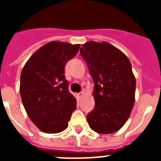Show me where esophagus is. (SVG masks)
Wrapping results in <instances>:
<instances>
[{
    "instance_id": "1",
    "label": "esophagus",
    "mask_w": 161,
    "mask_h": 161,
    "mask_svg": "<svg viewBox=\"0 0 161 161\" xmlns=\"http://www.w3.org/2000/svg\"><path fill=\"white\" fill-rule=\"evenodd\" d=\"M82 95H83V92H81V93H78L77 96L79 97H81Z\"/></svg>"
}]
</instances>
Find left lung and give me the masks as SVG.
<instances>
[{
  "label": "left lung",
  "mask_w": 161,
  "mask_h": 161,
  "mask_svg": "<svg viewBox=\"0 0 161 161\" xmlns=\"http://www.w3.org/2000/svg\"><path fill=\"white\" fill-rule=\"evenodd\" d=\"M93 80L94 109L88 114L90 128L111 134L123 126L135 103L136 81L129 59L107 42H85L80 49Z\"/></svg>",
  "instance_id": "left-lung-1"
}]
</instances>
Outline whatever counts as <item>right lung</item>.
Masks as SVG:
<instances>
[{
	"label": "right lung",
	"instance_id": "right-lung-1",
	"mask_svg": "<svg viewBox=\"0 0 161 161\" xmlns=\"http://www.w3.org/2000/svg\"><path fill=\"white\" fill-rule=\"evenodd\" d=\"M79 48L80 44L52 41L37 50L22 68L20 94L24 108L45 133L64 130L76 109V100L68 91L64 67Z\"/></svg>",
	"mask_w": 161,
	"mask_h": 161
}]
</instances>
